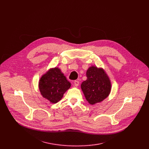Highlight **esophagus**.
Returning <instances> with one entry per match:
<instances>
[{"instance_id":"esophagus-1","label":"esophagus","mask_w":149,"mask_h":149,"mask_svg":"<svg viewBox=\"0 0 149 149\" xmlns=\"http://www.w3.org/2000/svg\"><path fill=\"white\" fill-rule=\"evenodd\" d=\"M74 85H75V86H76V87L78 86V85H79V81H78V80H75V81H74Z\"/></svg>"}]
</instances>
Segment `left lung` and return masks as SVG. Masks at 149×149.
<instances>
[{
	"label": "left lung",
	"instance_id": "obj_1",
	"mask_svg": "<svg viewBox=\"0 0 149 149\" xmlns=\"http://www.w3.org/2000/svg\"><path fill=\"white\" fill-rule=\"evenodd\" d=\"M87 80L81 87L87 101L91 105L101 102L110 93L111 84L109 77L102 68L92 66L87 71Z\"/></svg>",
	"mask_w": 149,
	"mask_h": 149
}]
</instances>
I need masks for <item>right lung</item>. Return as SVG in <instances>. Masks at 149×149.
I'll return each instance as SVG.
<instances>
[{"mask_svg":"<svg viewBox=\"0 0 149 149\" xmlns=\"http://www.w3.org/2000/svg\"><path fill=\"white\" fill-rule=\"evenodd\" d=\"M70 87L71 83L56 67L47 71L41 77L39 82L41 95L52 103L60 101Z\"/></svg>","mask_w":149,"mask_h":149,"instance_id":"obj_1","label":"right lung"}]
</instances>
